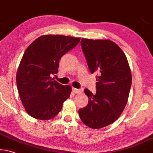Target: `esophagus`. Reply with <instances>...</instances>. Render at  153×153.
Listing matches in <instances>:
<instances>
[{"mask_svg":"<svg viewBox=\"0 0 153 153\" xmlns=\"http://www.w3.org/2000/svg\"><path fill=\"white\" fill-rule=\"evenodd\" d=\"M72 90H73V92L75 94L80 93V92H82V89H76V88H73Z\"/></svg>","mask_w":153,"mask_h":153,"instance_id":"34e87169","label":"esophagus"}]
</instances>
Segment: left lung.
Wrapping results in <instances>:
<instances>
[{
    "label": "left lung",
    "mask_w": 153,
    "mask_h": 153,
    "mask_svg": "<svg viewBox=\"0 0 153 153\" xmlns=\"http://www.w3.org/2000/svg\"><path fill=\"white\" fill-rule=\"evenodd\" d=\"M81 47L90 72L96 73V93L84 92L88 104L78 111L81 121L97 129L114 123L128 101L132 77L124 53L110 40L81 39Z\"/></svg>",
    "instance_id": "left-lung-1"
}]
</instances>
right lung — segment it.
I'll return each instance as SVG.
<instances>
[{
    "label": "right lung",
    "mask_w": 153,
    "mask_h": 153,
    "mask_svg": "<svg viewBox=\"0 0 153 153\" xmlns=\"http://www.w3.org/2000/svg\"><path fill=\"white\" fill-rule=\"evenodd\" d=\"M80 39L44 35L25 51L17 73V90L25 110L40 120L55 117L70 97L71 87L51 78L56 74L61 57L78 45Z\"/></svg>",
    "instance_id": "1"
}]
</instances>
